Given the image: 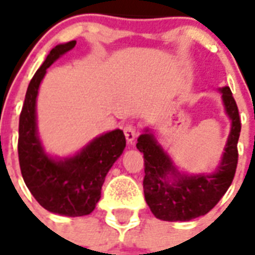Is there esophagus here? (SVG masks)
<instances>
[{"mask_svg":"<svg viewBox=\"0 0 255 255\" xmlns=\"http://www.w3.org/2000/svg\"><path fill=\"white\" fill-rule=\"evenodd\" d=\"M124 135H126V140L128 144H132L136 139V128L133 126H126L124 127Z\"/></svg>","mask_w":255,"mask_h":255,"instance_id":"34e87169","label":"esophagus"}]
</instances>
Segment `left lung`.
I'll return each mask as SVG.
<instances>
[{
	"mask_svg": "<svg viewBox=\"0 0 255 255\" xmlns=\"http://www.w3.org/2000/svg\"><path fill=\"white\" fill-rule=\"evenodd\" d=\"M230 132L221 160L213 172L188 173L178 169L151 128H144L136 148L144 155V197L156 218L163 221H190L213 209L233 181L237 168V143L241 120L232 91L218 88Z\"/></svg>",
	"mask_w": 255,
	"mask_h": 255,
	"instance_id": "left-lung-1",
	"label": "left lung"
}]
</instances>
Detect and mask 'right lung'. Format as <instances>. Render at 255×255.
Masks as SVG:
<instances>
[{
    "label": "right lung",
    "instance_id": "right-lung-1",
    "mask_svg": "<svg viewBox=\"0 0 255 255\" xmlns=\"http://www.w3.org/2000/svg\"><path fill=\"white\" fill-rule=\"evenodd\" d=\"M77 41L57 45L34 74L19 116L18 157L26 186L46 210L59 216L81 217L95 209L108 170L126 148L122 129L96 136L70 156L46 152L38 133L37 96L46 70L74 49Z\"/></svg>",
    "mask_w": 255,
    "mask_h": 255
}]
</instances>
